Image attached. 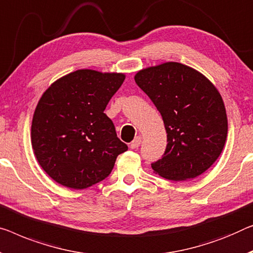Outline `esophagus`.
<instances>
[{"mask_svg":"<svg viewBox=\"0 0 253 253\" xmlns=\"http://www.w3.org/2000/svg\"><path fill=\"white\" fill-rule=\"evenodd\" d=\"M141 142H142V137L141 136H136L134 138V141L130 143V148L131 149H137L139 145H141Z\"/></svg>","mask_w":253,"mask_h":253,"instance_id":"34e87169","label":"esophagus"}]
</instances>
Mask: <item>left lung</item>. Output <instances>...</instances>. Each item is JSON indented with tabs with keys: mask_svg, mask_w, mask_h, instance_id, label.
Returning a JSON list of instances; mask_svg holds the SVG:
<instances>
[{
	"mask_svg": "<svg viewBox=\"0 0 253 253\" xmlns=\"http://www.w3.org/2000/svg\"><path fill=\"white\" fill-rule=\"evenodd\" d=\"M135 83L163 117L164 157L151 165L164 178L180 182L203 174L220 156L228 124L220 93L205 75L179 62L148 67Z\"/></svg>",
	"mask_w": 253,
	"mask_h": 253,
	"instance_id": "obj_1",
	"label": "left lung"
}]
</instances>
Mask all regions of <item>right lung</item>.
Here are the masks:
<instances>
[{
	"label": "right lung",
	"instance_id": "1",
	"mask_svg": "<svg viewBox=\"0 0 253 253\" xmlns=\"http://www.w3.org/2000/svg\"><path fill=\"white\" fill-rule=\"evenodd\" d=\"M125 74L79 69L51 84L36 105L32 146L43 170L62 186L83 190L110 175L127 145L105 107Z\"/></svg>",
	"mask_w": 253,
	"mask_h": 253
}]
</instances>
